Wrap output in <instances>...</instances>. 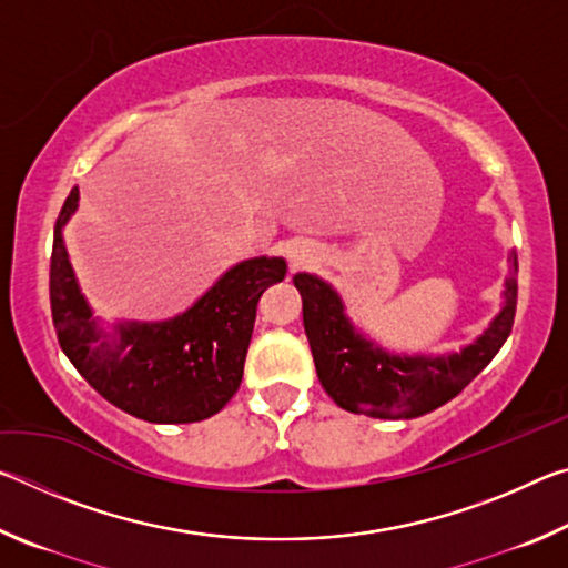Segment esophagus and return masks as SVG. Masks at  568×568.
Here are the masks:
<instances>
[{
  "label": "esophagus",
  "instance_id": "34e87169",
  "mask_svg": "<svg viewBox=\"0 0 568 568\" xmlns=\"http://www.w3.org/2000/svg\"><path fill=\"white\" fill-rule=\"evenodd\" d=\"M313 253L315 250L311 243H307V240H295V243L287 247V261H291L293 267L305 265L313 257Z\"/></svg>",
  "mask_w": 568,
  "mask_h": 568
}]
</instances>
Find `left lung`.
<instances>
[{"mask_svg":"<svg viewBox=\"0 0 568 568\" xmlns=\"http://www.w3.org/2000/svg\"><path fill=\"white\" fill-rule=\"evenodd\" d=\"M516 250L508 255L504 303L486 331L460 351L393 353L355 328L335 287L313 273H295L303 325L315 371L341 408L371 418L408 420L456 398L501 351L516 315Z\"/></svg>","mask_w":568,"mask_h":568,"instance_id":"8db88e82","label":"left lung"}]
</instances>
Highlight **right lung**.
Instances as JSON below:
<instances>
[{
	"mask_svg": "<svg viewBox=\"0 0 568 568\" xmlns=\"http://www.w3.org/2000/svg\"><path fill=\"white\" fill-rule=\"evenodd\" d=\"M77 207L80 187H72L57 217L50 263L52 321L64 355L104 400L134 418L195 423L215 416L240 388L257 301L283 281L285 261L247 257L168 321H118L104 328L64 245V225Z\"/></svg>",
	"mask_w": 568,
	"mask_h": 568,
	"instance_id": "obj_1",
	"label": "right lung"
}]
</instances>
